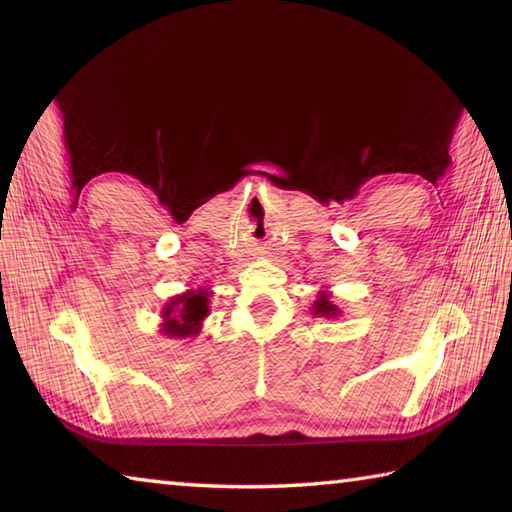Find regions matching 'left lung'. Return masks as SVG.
<instances>
[{
	"label": "left lung",
	"mask_w": 512,
	"mask_h": 512,
	"mask_svg": "<svg viewBox=\"0 0 512 512\" xmlns=\"http://www.w3.org/2000/svg\"><path fill=\"white\" fill-rule=\"evenodd\" d=\"M311 314H314L316 318H339L341 316V309L332 302V291L329 289L318 291L314 307H311Z\"/></svg>",
	"instance_id": "8db88e82"
}]
</instances>
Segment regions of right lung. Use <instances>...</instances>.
<instances>
[{
    "instance_id": "obj_1",
    "label": "right lung",
    "mask_w": 512,
    "mask_h": 512,
    "mask_svg": "<svg viewBox=\"0 0 512 512\" xmlns=\"http://www.w3.org/2000/svg\"><path fill=\"white\" fill-rule=\"evenodd\" d=\"M210 296V287H198L169 298L160 314V332L178 341L196 339L203 329V320L210 316Z\"/></svg>"
}]
</instances>
